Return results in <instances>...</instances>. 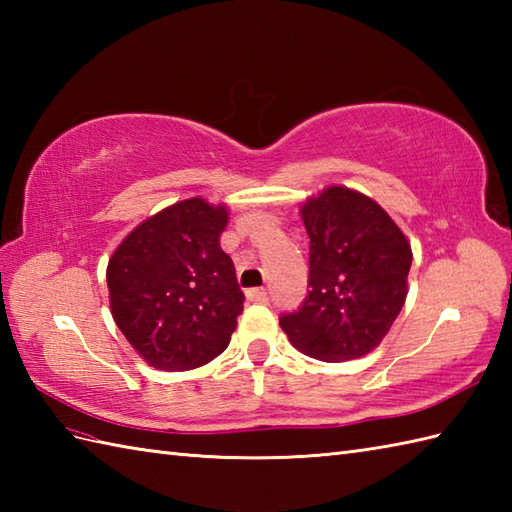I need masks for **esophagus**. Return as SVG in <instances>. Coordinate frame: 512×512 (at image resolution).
I'll return each mask as SVG.
<instances>
[{
	"mask_svg": "<svg viewBox=\"0 0 512 512\" xmlns=\"http://www.w3.org/2000/svg\"><path fill=\"white\" fill-rule=\"evenodd\" d=\"M250 301H257V303H268V292L264 288H253L246 292Z\"/></svg>",
	"mask_w": 512,
	"mask_h": 512,
	"instance_id": "obj_1",
	"label": "esophagus"
}]
</instances>
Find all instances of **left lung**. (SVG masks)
<instances>
[{
    "label": "left lung",
    "instance_id": "obj_1",
    "mask_svg": "<svg viewBox=\"0 0 512 512\" xmlns=\"http://www.w3.org/2000/svg\"><path fill=\"white\" fill-rule=\"evenodd\" d=\"M310 237L308 295L279 317L299 352L328 363L378 347L407 299L411 246L367 195L330 187L301 209Z\"/></svg>",
    "mask_w": 512,
    "mask_h": 512
}]
</instances>
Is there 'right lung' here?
Here are the masks:
<instances>
[{"label":"right lung","instance_id":"1","mask_svg":"<svg viewBox=\"0 0 512 512\" xmlns=\"http://www.w3.org/2000/svg\"><path fill=\"white\" fill-rule=\"evenodd\" d=\"M226 222V206L184 200L136 226L112 255V317L151 367L184 372L228 347L244 292L220 248Z\"/></svg>","mask_w":512,"mask_h":512}]
</instances>
